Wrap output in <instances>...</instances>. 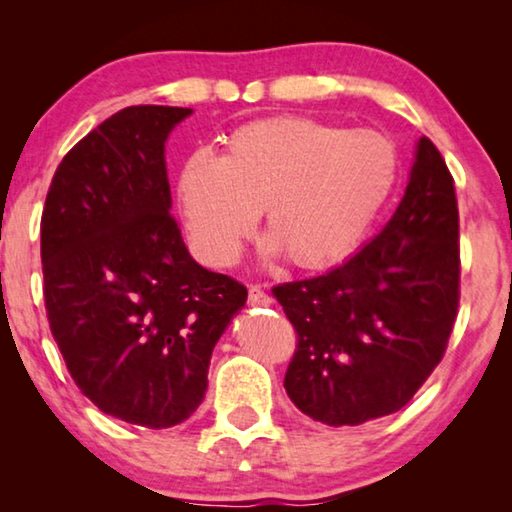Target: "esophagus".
Here are the masks:
<instances>
[{"instance_id":"34e87169","label":"esophagus","mask_w":512,"mask_h":512,"mask_svg":"<svg viewBox=\"0 0 512 512\" xmlns=\"http://www.w3.org/2000/svg\"><path fill=\"white\" fill-rule=\"evenodd\" d=\"M248 305L266 307V305H271V296H268V293L262 287H259V284H250V287H248Z\"/></svg>"}]
</instances>
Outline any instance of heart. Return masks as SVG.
Returning <instances> with one entry per match:
<instances>
[{"label":"heart","mask_w":512,"mask_h":512,"mask_svg":"<svg viewBox=\"0 0 512 512\" xmlns=\"http://www.w3.org/2000/svg\"><path fill=\"white\" fill-rule=\"evenodd\" d=\"M400 155L375 128H345L309 115H277L239 126L219 158L194 153L176 178V201L194 248L232 264L264 210L271 248L320 268L366 237L393 194Z\"/></svg>","instance_id":"1"}]
</instances>
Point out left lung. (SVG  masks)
<instances>
[{
  "mask_svg": "<svg viewBox=\"0 0 512 512\" xmlns=\"http://www.w3.org/2000/svg\"><path fill=\"white\" fill-rule=\"evenodd\" d=\"M296 329L284 388L329 427H357L411 402L445 357L461 300L454 178L429 137L386 228L348 262L273 287Z\"/></svg>",
  "mask_w": 512,
  "mask_h": 512,
  "instance_id": "8db88e82",
  "label": "left lung"
}]
</instances>
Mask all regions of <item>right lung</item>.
<instances>
[{"instance_id": "right-lung-1", "label": "right lung", "mask_w": 512, "mask_h": 512, "mask_svg": "<svg viewBox=\"0 0 512 512\" xmlns=\"http://www.w3.org/2000/svg\"><path fill=\"white\" fill-rule=\"evenodd\" d=\"M189 108L131 106L74 144L40 219L49 329L79 391L149 429L187 420L248 289L198 266L171 210L164 142Z\"/></svg>"}]
</instances>
